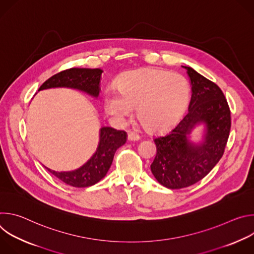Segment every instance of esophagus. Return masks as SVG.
Instances as JSON below:
<instances>
[{
  "mask_svg": "<svg viewBox=\"0 0 254 254\" xmlns=\"http://www.w3.org/2000/svg\"><path fill=\"white\" fill-rule=\"evenodd\" d=\"M127 138H128V140H138L140 138V136H139V134H137L135 132H129L127 134Z\"/></svg>",
  "mask_w": 254,
  "mask_h": 254,
  "instance_id": "34e87169",
  "label": "esophagus"
}]
</instances>
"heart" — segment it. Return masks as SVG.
<instances>
[{
    "mask_svg": "<svg viewBox=\"0 0 254 254\" xmlns=\"http://www.w3.org/2000/svg\"><path fill=\"white\" fill-rule=\"evenodd\" d=\"M118 92L103 96L104 110L113 120L124 124L133 107L140 123L151 130H164L183 116L190 101V85L181 74L163 69L133 71L123 75Z\"/></svg>",
    "mask_w": 254,
    "mask_h": 254,
    "instance_id": "obj_1",
    "label": "heart"
}]
</instances>
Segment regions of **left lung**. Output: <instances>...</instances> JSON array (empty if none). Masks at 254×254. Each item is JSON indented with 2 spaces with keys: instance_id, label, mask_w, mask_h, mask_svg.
Listing matches in <instances>:
<instances>
[{
  "instance_id": "left-lung-1",
  "label": "left lung",
  "mask_w": 254,
  "mask_h": 254,
  "mask_svg": "<svg viewBox=\"0 0 254 254\" xmlns=\"http://www.w3.org/2000/svg\"><path fill=\"white\" fill-rule=\"evenodd\" d=\"M183 67L192 85L189 111L172 129L154 138L157 155L151 171L169 189L189 187L207 176L222 158L231 127L230 108L219 86L193 68ZM200 122L206 127L204 141L195 145L188 134Z\"/></svg>"
}]
</instances>
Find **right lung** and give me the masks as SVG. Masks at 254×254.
Wrapping results in <instances>:
<instances>
[{"label": "right lung", "instance_id": "obj_1", "mask_svg": "<svg viewBox=\"0 0 254 254\" xmlns=\"http://www.w3.org/2000/svg\"><path fill=\"white\" fill-rule=\"evenodd\" d=\"M101 73L102 70L99 68L66 69L47 79L38 91L53 87H69L97 97L100 91ZM127 139V134L125 130H118L108 127H101L98 148L91 159L82 167L71 172H55L46 169L63 183L72 187L85 188L92 186L106 175L117 150L124 146Z\"/></svg>", "mask_w": 254, "mask_h": 254}]
</instances>
